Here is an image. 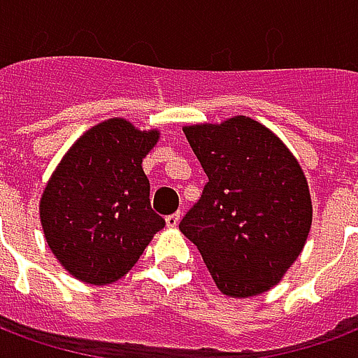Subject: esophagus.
Returning a JSON list of instances; mask_svg holds the SVG:
<instances>
[{
	"mask_svg": "<svg viewBox=\"0 0 358 358\" xmlns=\"http://www.w3.org/2000/svg\"><path fill=\"white\" fill-rule=\"evenodd\" d=\"M164 222H166V226L169 228H176L180 222V213H174V215H169V217L164 218Z\"/></svg>",
	"mask_w": 358,
	"mask_h": 358,
	"instance_id": "obj_1",
	"label": "esophagus"
}]
</instances>
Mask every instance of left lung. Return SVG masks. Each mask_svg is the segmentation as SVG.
I'll list each match as a JSON object with an SVG mask.
<instances>
[{
  "mask_svg": "<svg viewBox=\"0 0 358 358\" xmlns=\"http://www.w3.org/2000/svg\"><path fill=\"white\" fill-rule=\"evenodd\" d=\"M207 174L180 222L228 297L272 289L305 248L313 201L305 172L284 141L253 118L184 126Z\"/></svg>",
  "mask_w": 358,
  "mask_h": 358,
  "instance_id": "left-lung-1",
  "label": "left lung"
}]
</instances>
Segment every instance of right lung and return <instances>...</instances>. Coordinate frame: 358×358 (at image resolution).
<instances>
[{
	"mask_svg": "<svg viewBox=\"0 0 358 358\" xmlns=\"http://www.w3.org/2000/svg\"><path fill=\"white\" fill-rule=\"evenodd\" d=\"M159 136L126 118L103 120L74 141L48 180L40 199L43 236L76 280H120L164 226L151 209L141 169Z\"/></svg>",
	"mask_w": 358,
	"mask_h": 358,
	"instance_id": "add662e5",
	"label": "right lung"
}]
</instances>
